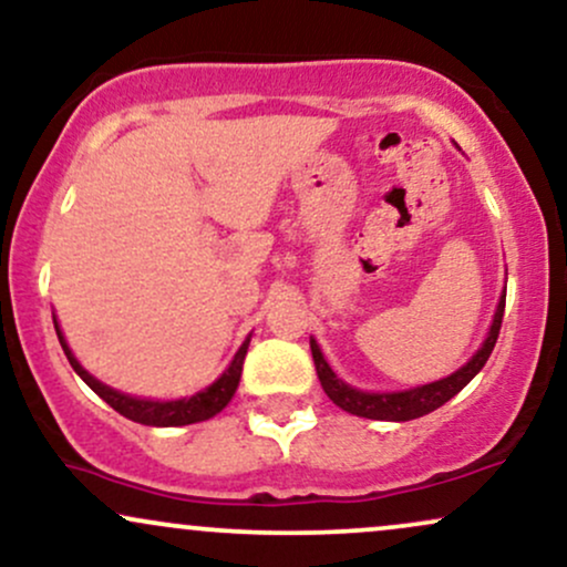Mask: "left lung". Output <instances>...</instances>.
<instances>
[{
	"label": "left lung",
	"mask_w": 567,
	"mask_h": 567,
	"mask_svg": "<svg viewBox=\"0 0 567 567\" xmlns=\"http://www.w3.org/2000/svg\"><path fill=\"white\" fill-rule=\"evenodd\" d=\"M504 298H507V290H504L499 306H496L494 322H491V330L483 346L475 353L473 359L467 361L465 367L449 374V378L435 380V383L427 385H417L409 388V391H395V393H370V391H359L349 383L338 378L332 372V367L327 364V359L319 351L317 340L311 338V357H313V367H317L319 383H322L324 393L330 395V401L336 406L343 409V412L357 414V417H367V420H385V422H406V420H417L422 414H431L435 409L446 404L449 399H454L456 393L465 388L470 380L475 378L486 364L491 351H494L496 338H499L502 330V317H504Z\"/></svg>",
	"instance_id": "1"
}]
</instances>
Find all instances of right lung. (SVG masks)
Listing matches in <instances>:
<instances>
[{"mask_svg":"<svg viewBox=\"0 0 567 567\" xmlns=\"http://www.w3.org/2000/svg\"><path fill=\"white\" fill-rule=\"evenodd\" d=\"M54 330H58L60 346H63L68 361L76 370V374L84 383L92 388L94 393L100 395L105 404H111L115 412L124 414V417L140 422V425H153V427H179V425H193V422H203L210 420L214 414L221 412L224 406L229 404L231 395H235L237 385H240V374H243V361L245 353H248V343L250 336L245 338V343L240 346V351L235 353L231 364L224 370L221 378L216 383H210L206 391L189 395V399H176V401H153V399H136V395H126L121 391H113L111 385L100 383L97 378H92L84 367L79 364L76 357H73L71 349H68L63 332H60L58 322H54Z\"/></svg>","mask_w":567,"mask_h":567,"instance_id":"right-lung-1","label":"right lung"}]
</instances>
